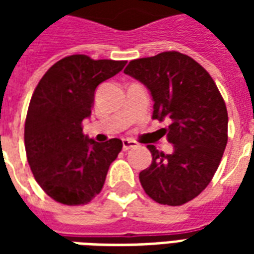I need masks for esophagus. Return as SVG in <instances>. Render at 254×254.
<instances>
[{"instance_id":"1","label":"esophagus","mask_w":254,"mask_h":254,"mask_svg":"<svg viewBox=\"0 0 254 254\" xmlns=\"http://www.w3.org/2000/svg\"><path fill=\"white\" fill-rule=\"evenodd\" d=\"M134 147H137L136 141L129 140V138H124V140H122V148H124V151H129V149L134 148Z\"/></svg>"}]
</instances>
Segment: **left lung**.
I'll use <instances>...</instances> for the list:
<instances>
[{
	"mask_svg": "<svg viewBox=\"0 0 254 254\" xmlns=\"http://www.w3.org/2000/svg\"><path fill=\"white\" fill-rule=\"evenodd\" d=\"M124 72L143 83L154 100L152 118L169 121L160 129L173 154L147 145L152 162L140 173L141 187L152 200L182 205L212 180L227 144V109L216 84L193 58L178 52L138 58Z\"/></svg>",
	"mask_w": 254,
	"mask_h": 254,
	"instance_id": "obj_1",
	"label": "left lung"
}]
</instances>
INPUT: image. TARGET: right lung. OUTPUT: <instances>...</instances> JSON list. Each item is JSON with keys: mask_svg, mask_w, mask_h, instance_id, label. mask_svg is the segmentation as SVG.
Here are the masks:
<instances>
[{"mask_svg": "<svg viewBox=\"0 0 254 254\" xmlns=\"http://www.w3.org/2000/svg\"><path fill=\"white\" fill-rule=\"evenodd\" d=\"M127 61L69 56L53 65L36 85L24 127L27 160L47 196L65 205L87 204L99 194L120 138L96 143L84 136L95 89L121 72Z\"/></svg>", "mask_w": 254, "mask_h": 254, "instance_id": "add662e5", "label": "right lung"}]
</instances>
